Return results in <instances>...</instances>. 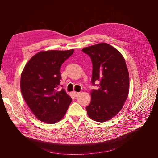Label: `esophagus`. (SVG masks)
<instances>
[{
  "label": "esophagus",
  "instance_id": "34e87169",
  "mask_svg": "<svg viewBox=\"0 0 158 158\" xmlns=\"http://www.w3.org/2000/svg\"><path fill=\"white\" fill-rule=\"evenodd\" d=\"M79 93H80V92H75V91H74V92H73V95L75 96H78V95L79 94Z\"/></svg>",
  "mask_w": 158,
  "mask_h": 158
}]
</instances>
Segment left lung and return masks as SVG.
I'll use <instances>...</instances> for the list:
<instances>
[{"label": "left lung", "mask_w": 158, "mask_h": 158, "mask_svg": "<svg viewBox=\"0 0 158 158\" xmlns=\"http://www.w3.org/2000/svg\"><path fill=\"white\" fill-rule=\"evenodd\" d=\"M92 62V100L86 106L92 119L105 122L115 116L123 108L129 92V73L121 53L107 43H98L82 49ZM99 81V85H95Z\"/></svg>", "instance_id": "left-lung-1"}]
</instances>
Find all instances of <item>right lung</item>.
Returning <instances> with one entry per match:
<instances>
[{"instance_id": "1", "label": "right lung", "mask_w": 158, "mask_h": 158, "mask_svg": "<svg viewBox=\"0 0 158 158\" xmlns=\"http://www.w3.org/2000/svg\"><path fill=\"white\" fill-rule=\"evenodd\" d=\"M74 52H41L26 64L22 73L20 87L23 98L39 120L54 123L65 115L72 101L63 88L59 91L60 68Z\"/></svg>"}]
</instances>
